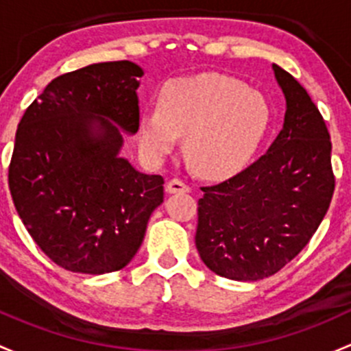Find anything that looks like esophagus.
I'll list each match as a JSON object with an SVG mask.
<instances>
[{
	"mask_svg": "<svg viewBox=\"0 0 351 351\" xmlns=\"http://www.w3.org/2000/svg\"><path fill=\"white\" fill-rule=\"evenodd\" d=\"M191 187L187 186L184 180L177 179V177H174V179H171L167 182V187H165V191H167L169 194H176V193H189Z\"/></svg>",
	"mask_w": 351,
	"mask_h": 351,
	"instance_id": "obj_1",
	"label": "esophagus"
}]
</instances>
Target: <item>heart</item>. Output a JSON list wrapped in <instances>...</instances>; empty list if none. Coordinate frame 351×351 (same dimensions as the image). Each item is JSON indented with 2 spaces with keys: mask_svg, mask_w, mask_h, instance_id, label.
I'll return each instance as SVG.
<instances>
[{
  "mask_svg": "<svg viewBox=\"0 0 351 351\" xmlns=\"http://www.w3.org/2000/svg\"><path fill=\"white\" fill-rule=\"evenodd\" d=\"M270 118L265 96L230 75L174 79L162 89L157 110L140 114V143L157 160L184 135V155L196 171L228 177L254 158Z\"/></svg>",
  "mask_w": 351,
  "mask_h": 351,
  "instance_id": "1",
  "label": "heart"
}]
</instances>
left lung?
Wrapping results in <instances>:
<instances>
[{
	"mask_svg": "<svg viewBox=\"0 0 351 351\" xmlns=\"http://www.w3.org/2000/svg\"><path fill=\"white\" fill-rule=\"evenodd\" d=\"M284 126L267 154L240 174L201 187L196 248L209 270L231 280L279 272L316 233L335 191L326 123L304 88L277 64Z\"/></svg>",
	"mask_w": 351,
	"mask_h": 351,
	"instance_id": "8db88e82",
	"label": "left lung"
}]
</instances>
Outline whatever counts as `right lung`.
I'll list each match as a JSON object with an SVG mask.
<instances>
[{
    "mask_svg": "<svg viewBox=\"0 0 351 351\" xmlns=\"http://www.w3.org/2000/svg\"><path fill=\"white\" fill-rule=\"evenodd\" d=\"M130 60L59 75L18 125L8 184L40 250L62 269L117 272L128 265L164 201V177L120 157L123 133L138 132V77Z\"/></svg>",
    "mask_w": 351,
    "mask_h": 351,
    "instance_id": "right-lung-1",
    "label": "right lung"
}]
</instances>
